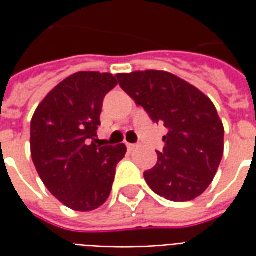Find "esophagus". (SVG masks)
Masks as SVG:
<instances>
[{
    "label": "esophagus",
    "mask_w": 256,
    "mask_h": 256,
    "mask_svg": "<svg viewBox=\"0 0 256 256\" xmlns=\"http://www.w3.org/2000/svg\"><path fill=\"white\" fill-rule=\"evenodd\" d=\"M126 146H128V150H133L134 148L137 146V145H136V144H128H128H126Z\"/></svg>",
    "instance_id": "obj_1"
}]
</instances>
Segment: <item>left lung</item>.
I'll return each mask as SVG.
<instances>
[{
    "label": "left lung",
    "instance_id": "1",
    "mask_svg": "<svg viewBox=\"0 0 256 256\" xmlns=\"http://www.w3.org/2000/svg\"><path fill=\"white\" fill-rule=\"evenodd\" d=\"M136 104L168 133L158 163L144 172L150 188L172 202H189L208 188L224 155V124L207 96L166 71L118 74Z\"/></svg>",
    "mask_w": 256,
    "mask_h": 256
}]
</instances>
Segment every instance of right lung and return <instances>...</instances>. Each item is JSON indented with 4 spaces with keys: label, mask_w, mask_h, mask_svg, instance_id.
Wrapping results in <instances>:
<instances>
[{
    "label": "right lung",
    "mask_w": 256,
    "mask_h": 256,
    "mask_svg": "<svg viewBox=\"0 0 256 256\" xmlns=\"http://www.w3.org/2000/svg\"><path fill=\"white\" fill-rule=\"evenodd\" d=\"M112 74L80 71L49 92L31 119V158L42 182L68 208L92 211L110 198L126 145H96Z\"/></svg>",
    "instance_id": "add662e5"
}]
</instances>
